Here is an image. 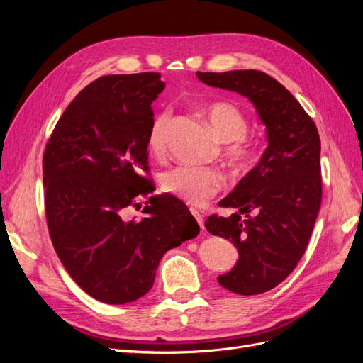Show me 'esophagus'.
Instances as JSON below:
<instances>
[{
	"instance_id": "1",
	"label": "esophagus",
	"mask_w": 363,
	"mask_h": 363,
	"mask_svg": "<svg viewBox=\"0 0 363 363\" xmlns=\"http://www.w3.org/2000/svg\"><path fill=\"white\" fill-rule=\"evenodd\" d=\"M191 212H192L194 218L196 219V223H199L200 228H201V230H204V219H203V215H201L200 212H196V211H191Z\"/></svg>"
}]
</instances>
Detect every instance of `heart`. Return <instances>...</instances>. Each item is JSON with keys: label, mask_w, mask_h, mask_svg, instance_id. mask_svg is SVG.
Returning <instances> with one entry per match:
<instances>
[{"label": "heart", "mask_w": 363, "mask_h": 363, "mask_svg": "<svg viewBox=\"0 0 363 363\" xmlns=\"http://www.w3.org/2000/svg\"><path fill=\"white\" fill-rule=\"evenodd\" d=\"M204 116L218 140L223 142L224 156L236 164L248 160L250 150L244 144L248 123L244 113L230 103H213ZM171 113L162 112L152 121L147 145L151 155L162 156L167 150ZM225 186V177L215 168L175 167L162 175V189L191 206H204Z\"/></svg>", "instance_id": "b5f03b06"}]
</instances>
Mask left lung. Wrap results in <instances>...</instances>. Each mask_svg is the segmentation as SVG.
Listing matches in <instances>:
<instances>
[{"instance_id":"left-lung-1","label":"left lung","mask_w":363,"mask_h":363,"mask_svg":"<svg viewBox=\"0 0 363 363\" xmlns=\"http://www.w3.org/2000/svg\"><path fill=\"white\" fill-rule=\"evenodd\" d=\"M196 77L247 96L267 127L268 147L259 163L219 201L232 213L204 223L239 252L218 283L239 295L263 294L289 276L309 244L323 196L320 135L295 96L265 72L199 71Z\"/></svg>"}]
</instances>
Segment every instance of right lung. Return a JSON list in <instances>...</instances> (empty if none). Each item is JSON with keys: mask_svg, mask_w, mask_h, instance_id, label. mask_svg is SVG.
Listing matches in <instances>:
<instances>
[{"mask_svg": "<svg viewBox=\"0 0 363 363\" xmlns=\"http://www.w3.org/2000/svg\"><path fill=\"white\" fill-rule=\"evenodd\" d=\"M159 72L104 75L77 95L52 130L42 160L54 250L72 280L95 300L125 304L152 286L164 252L200 232L172 195H152L145 218L128 207L155 192L147 139Z\"/></svg>", "mask_w": 363, "mask_h": 363, "instance_id": "right-lung-1", "label": "right lung"}]
</instances>
